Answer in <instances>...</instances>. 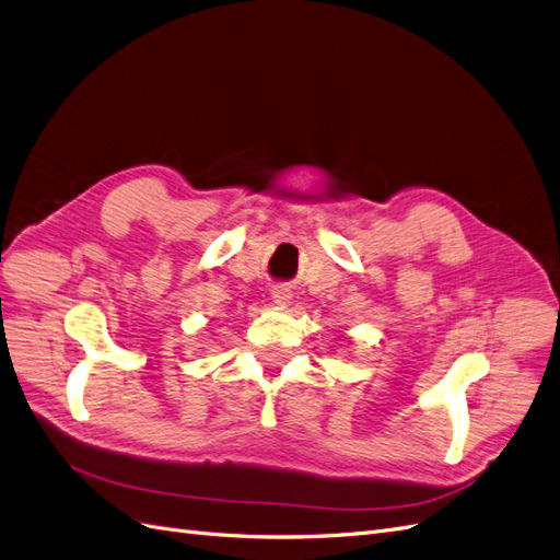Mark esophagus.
<instances>
[{"mask_svg":"<svg viewBox=\"0 0 560 560\" xmlns=\"http://www.w3.org/2000/svg\"><path fill=\"white\" fill-rule=\"evenodd\" d=\"M273 301L278 303V306H287V303L292 301V292H290V287H282V284H278V287H273Z\"/></svg>","mask_w":560,"mask_h":560,"instance_id":"1","label":"esophagus"}]
</instances>
